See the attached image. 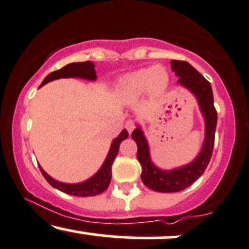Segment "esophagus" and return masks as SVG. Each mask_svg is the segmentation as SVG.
<instances>
[{
    "instance_id": "esophagus-1",
    "label": "esophagus",
    "mask_w": 249,
    "mask_h": 249,
    "mask_svg": "<svg viewBox=\"0 0 249 249\" xmlns=\"http://www.w3.org/2000/svg\"><path fill=\"white\" fill-rule=\"evenodd\" d=\"M125 128H127L128 133L131 134V131L135 129V124L133 121H127L125 122Z\"/></svg>"
}]
</instances>
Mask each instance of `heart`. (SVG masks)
Segmentation results:
<instances>
[{"instance_id":"heart-1","label":"heart","mask_w":249,"mask_h":249,"mask_svg":"<svg viewBox=\"0 0 249 249\" xmlns=\"http://www.w3.org/2000/svg\"><path fill=\"white\" fill-rule=\"evenodd\" d=\"M169 84V74L162 66H151L147 69H140L128 73L119 81V90L125 96L142 95L150 92L160 93L166 89Z\"/></svg>"}]
</instances>
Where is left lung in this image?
<instances>
[{"label":"left lung","instance_id":"8db88e82","mask_svg":"<svg viewBox=\"0 0 249 249\" xmlns=\"http://www.w3.org/2000/svg\"><path fill=\"white\" fill-rule=\"evenodd\" d=\"M171 69L178 77L177 84L189 89L197 99L205 121V139L199 154L192 162L172 170H163L151 160L144 133L141 125H136L131 137L137 144V160L142 166L141 179L147 188L157 192L182 191L204 174L212 156L217 127V110L213 105L211 84L188 61L171 60Z\"/></svg>","mask_w":249,"mask_h":249}]
</instances>
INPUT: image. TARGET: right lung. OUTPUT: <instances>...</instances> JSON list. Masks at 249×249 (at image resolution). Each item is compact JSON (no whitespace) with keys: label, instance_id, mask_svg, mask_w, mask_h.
Listing matches in <instances>:
<instances>
[{"label":"right lung","instance_id":"add662e5","mask_svg":"<svg viewBox=\"0 0 249 249\" xmlns=\"http://www.w3.org/2000/svg\"><path fill=\"white\" fill-rule=\"evenodd\" d=\"M94 67L95 65L92 61L69 64V65L64 66L63 69L57 70V71L51 72L50 74L46 75V78L44 79L39 87L44 86V85L50 83V81L60 78H81L86 79V80L94 81L96 80ZM128 135H129V134H128L127 129H124L120 133V135L118 137H115V139L113 140L106 160L102 163L101 168L99 169L92 177H89V179L84 180V182L81 183L69 184L58 182L54 178H52L50 175L46 174L39 164H38V166H39L40 172H42L44 178L48 180L50 185L53 186L54 189L59 190L61 192H64V194L77 196V197H90V196L100 195L105 191V190H107L108 185H109L110 179H112V164L114 160H115L116 155L119 153L120 144H121L122 141H124V140L127 139Z\"/></svg>","mask_w":249,"mask_h":249}]
</instances>
